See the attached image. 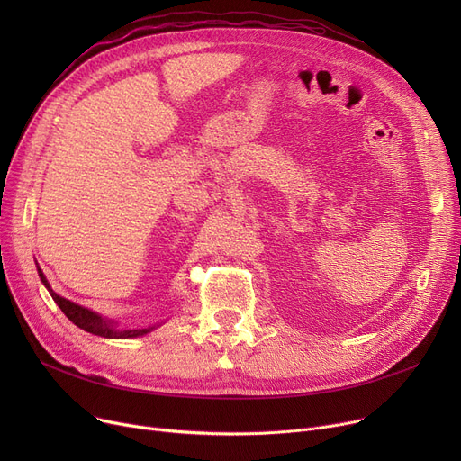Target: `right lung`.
I'll use <instances>...</instances> for the list:
<instances>
[{
	"label": "right lung",
	"mask_w": 461,
	"mask_h": 461,
	"mask_svg": "<svg viewBox=\"0 0 461 461\" xmlns=\"http://www.w3.org/2000/svg\"><path fill=\"white\" fill-rule=\"evenodd\" d=\"M39 271V276H41V282L46 285L48 292H50L52 299L56 301V304L61 308V312L65 313V316L75 323L77 327L84 329L86 332H91V334H96V336H103V338H138V336H143L151 332L155 327H148V329H117L110 320L103 318L101 313H96L89 308H84L77 303H72L61 295H58L54 289L50 287V284H48L46 276L42 275V271L37 267Z\"/></svg>",
	"instance_id": "right-lung-1"
}]
</instances>
